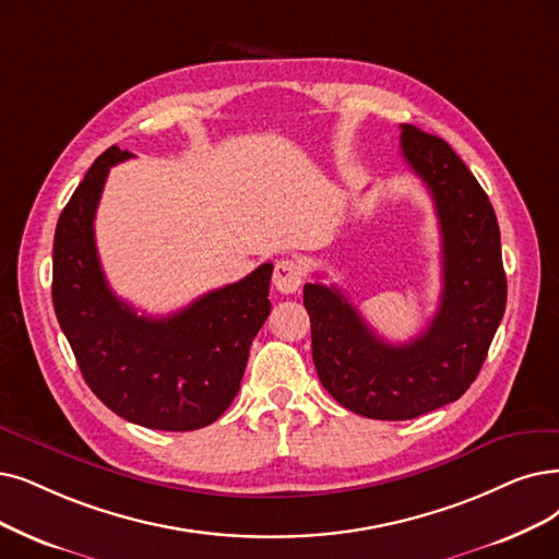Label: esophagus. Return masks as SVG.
<instances>
[{"instance_id": "obj_1", "label": "esophagus", "mask_w": 559, "mask_h": 559, "mask_svg": "<svg viewBox=\"0 0 559 559\" xmlns=\"http://www.w3.org/2000/svg\"><path fill=\"white\" fill-rule=\"evenodd\" d=\"M302 265L296 259H282L275 263L273 284L280 294H296L302 284Z\"/></svg>"}]
</instances>
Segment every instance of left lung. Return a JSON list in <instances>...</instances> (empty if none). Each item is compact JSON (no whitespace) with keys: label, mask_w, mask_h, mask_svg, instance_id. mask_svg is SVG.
<instances>
[{"label":"left lung","mask_w":559,"mask_h":559,"mask_svg":"<svg viewBox=\"0 0 559 559\" xmlns=\"http://www.w3.org/2000/svg\"><path fill=\"white\" fill-rule=\"evenodd\" d=\"M401 153L429 188L442 238V296L408 344L378 337L337 286L305 284L311 357L323 388L369 419H415L456 401L477 378L507 305L493 206L454 148L411 123Z\"/></svg>","instance_id":"left-lung-1"}]
</instances>
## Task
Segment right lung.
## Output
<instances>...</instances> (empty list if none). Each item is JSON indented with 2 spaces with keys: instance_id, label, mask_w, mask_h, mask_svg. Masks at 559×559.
Listing matches in <instances>:
<instances>
[{
  "instance_id": "right-lung-1",
  "label": "right lung",
  "mask_w": 559,
  "mask_h": 559,
  "mask_svg": "<svg viewBox=\"0 0 559 559\" xmlns=\"http://www.w3.org/2000/svg\"><path fill=\"white\" fill-rule=\"evenodd\" d=\"M132 153L109 146L59 215L52 302L86 385L119 417L158 431L213 424L240 390L252 340L271 314L273 263L197 298L169 317H140L100 267L94 217L111 165Z\"/></svg>"
}]
</instances>
